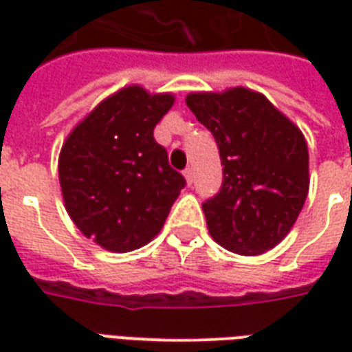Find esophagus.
<instances>
[{
	"mask_svg": "<svg viewBox=\"0 0 352 352\" xmlns=\"http://www.w3.org/2000/svg\"><path fill=\"white\" fill-rule=\"evenodd\" d=\"M184 179H186V183H188V184L194 183V169H192L190 166L184 169Z\"/></svg>",
	"mask_w": 352,
	"mask_h": 352,
	"instance_id": "esophagus-1",
	"label": "esophagus"
}]
</instances>
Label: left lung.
Wrapping results in <instances>:
<instances>
[{
	"label": "left lung",
	"instance_id": "8db88e82",
	"mask_svg": "<svg viewBox=\"0 0 352 352\" xmlns=\"http://www.w3.org/2000/svg\"><path fill=\"white\" fill-rule=\"evenodd\" d=\"M186 105L213 133L222 186L204 204L219 245L256 256L279 245L294 226L309 190V153L300 128L249 88L194 92Z\"/></svg>",
	"mask_w": 352,
	"mask_h": 352
}]
</instances>
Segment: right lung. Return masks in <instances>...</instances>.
Masks as SVG:
<instances>
[{
    "instance_id": "right-lung-1",
    "label": "right lung",
    "mask_w": 352,
    "mask_h": 352,
    "mask_svg": "<svg viewBox=\"0 0 352 352\" xmlns=\"http://www.w3.org/2000/svg\"><path fill=\"white\" fill-rule=\"evenodd\" d=\"M171 94L126 87L103 100L65 139L58 175L67 213L92 241L113 252L135 251L164 226L184 188L154 139Z\"/></svg>"
}]
</instances>
